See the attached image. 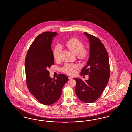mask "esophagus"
Returning <instances> with one entry per match:
<instances>
[{"instance_id":"34e87169","label":"esophagus","mask_w":132,"mask_h":132,"mask_svg":"<svg viewBox=\"0 0 132 132\" xmlns=\"http://www.w3.org/2000/svg\"><path fill=\"white\" fill-rule=\"evenodd\" d=\"M68 78L69 79V80H71V79H73V78L72 77H71V76H68Z\"/></svg>"}]
</instances>
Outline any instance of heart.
Here are the masks:
<instances>
[{"label":"heart","instance_id":"heart-1","mask_svg":"<svg viewBox=\"0 0 132 132\" xmlns=\"http://www.w3.org/2000/svg\"><path fill=\"white\" fill-rule=\"evenodd\" d=\"M64 45L73 53L77 55V59L81 61L85 60L89 56L90 51L89 50L84 48V43L77 38H71L65 42ZM61 51V48L60 46L56 45L53 51L54 59L56 61L60 59ZM77 67L76 65L66 63L61 68V71L67 75H71L75 73V70Z\"/></svg>","mask_w":132,"mask_h":132}]
</instances>
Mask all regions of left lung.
Masks as SVG:
<instances>
[{"label": "left lung", "mask_w": 132, "mask_h": 132, "mask_svg": "<svg viewBox=\"0 0 132 132\" xmlns=\"http://www.w3.org/2000/svg\"><path fill=\"white\" fill-rule=\"evenodd\" d=\"M84 34L90 42V57L81 75H88L89 79L84 81L75 78V92L81 101L90 103L100 98L107 86L110 78V63L107 50L100 39L87 32Z\"/></svg>", "instance_id": "1"}]
</instances>
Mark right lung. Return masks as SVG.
<instances>
[{"label": "right lung", "instance_id": "right-lung-1", "mask_svg": "<svg viewBox=\"0 0 132 132\" xmlns=\"http://www.w3.org/2000/svg\"><path fill=\"white\" fill-rule=\"evenodd\" d=\"M56 34L51 31L39 34L25 56L26 82L28 90L38 101L45 105H50L59 100L62 88L68 80L67 76L63 74H59L54 79L50 77L48 69L54 63L51 45Z\"/></svg>", "mask_w": 132, "mask_h": 132}]
</instances>
